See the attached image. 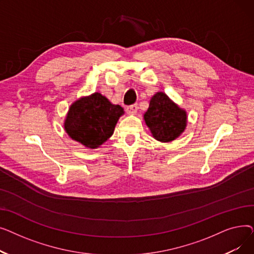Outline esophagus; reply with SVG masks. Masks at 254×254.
Segmentation results:
<instances>
[{
  "label": "esophagus",
  "instance_id": "obj_1",
  "mask_svg": "<svg viewBox=\"0 0 254 254\" xmlns=\"http://www.w3.org/2000/svg\"><path fill=\"white\" fill-rule=\"evenodd\" d=\"M138 111V105L137 104H132L127 107V112L128 114H135Z\"/></svg>",
  "mask_w": 254,
  "mask_h": 254
}]
</instances>
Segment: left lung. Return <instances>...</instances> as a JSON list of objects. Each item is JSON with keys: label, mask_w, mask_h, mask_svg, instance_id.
Returning a JSON list of instances; mask_svg holds the SVG:
<instances>
[{"label": "left lung", "mask_w": 254, "mask_h": 254, "mask_svg": "<svg viewBox=\"0 0 254 254\" xmlns=\"http://www.w3.org/2000/svg\"><path fill=\"white\" fill-rule=\"evenodd\" d=\"M144 119L156 140L170 142L182 134L188 117L186 112L173 103L166 93L157 92L150 100Z\"/></svg>", "instance_id": "1"}]
</instances>
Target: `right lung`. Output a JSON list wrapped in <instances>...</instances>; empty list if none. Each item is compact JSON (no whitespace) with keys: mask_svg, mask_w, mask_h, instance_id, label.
I'll return each mask as SVG.
<instances>
[{"mask_svg":"<svg viewBox=\"0 0 254 254\" xmlns=\"http://www.w3.org/2000/svg\"><path fill=\"white\" fill-rule=\"evenodd\" d=\"M123 107L113 105L99 92L76 101L64 120V129L75 141L88 148H98L112 134Z\"/></svg>","mask_w":254,"mask_h":254,"instance_id":"add662e5","label":"right lung"}]
</instances>
